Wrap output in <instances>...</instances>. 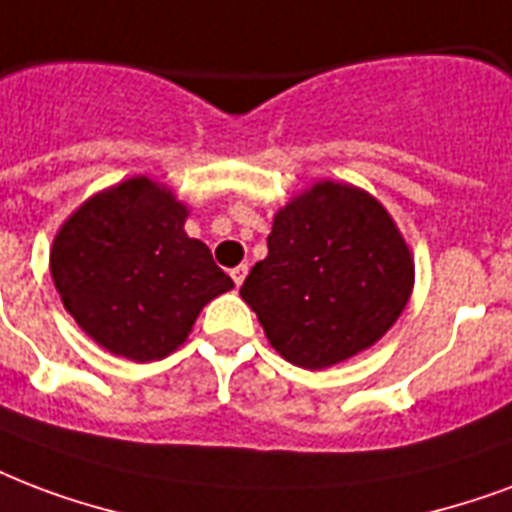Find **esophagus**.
<instances>
[{"mask_svg":"<svg viewBox=\"0 0 512 512\" xmlns=\"http://www.w3.org/2000/svg\"><path fill=\"white\" fill-rule=\"evenodd\" d=\"M247 265H236L233 271H230V276H233V282H236V287H241L244 284V279H247Z\"/></svg>","mask_w":512,"mask_h":512,"instance_id":"34e87169","label":"esophagus"}]
</instances>
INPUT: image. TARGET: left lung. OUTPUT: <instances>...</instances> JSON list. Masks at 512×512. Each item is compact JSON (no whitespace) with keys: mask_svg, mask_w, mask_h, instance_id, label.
<instances>
[{"mask_svg":"<svg viewBox=\"0 0 512 512\" xmlns=\"http://www.w3.org/2000/svg\"><path fill=\"white\" fill-rule=\"evenodd\" d=\"M411 290V249L389 212L360 187L327 179L276 212L268 257L241 298L284 360L322 370L373 346Z\"/></svg>","mask_w":512,"mask_h":512,"instance_id":"obj_1","label":"left lung"}]
</instances>
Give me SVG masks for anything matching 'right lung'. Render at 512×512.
Returning <instances> with one entry per match:
<instances>
[{
    "mask_svg": "<svg viewBox=\"0 0 512 512\" xmlns=\"http://www.w3.org/2000/svg\"><path fill=\"white\" fill-rule=\"evenodd\" d=\"M185 220L171 190L134 177L88 198L58 230L50 273L64 308L117 357L171 354L201 308L233 287Z\"/></svg>",
    "mask_w": 512,
    "mask_h": 512,
    "instance_id": "right-lung-1",
    "label": "right lung"
}]
</instances>
